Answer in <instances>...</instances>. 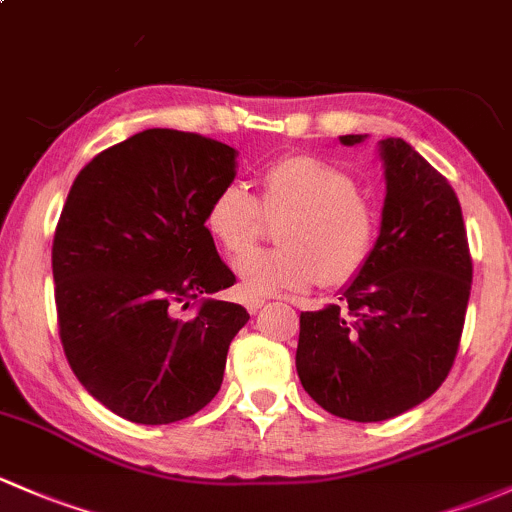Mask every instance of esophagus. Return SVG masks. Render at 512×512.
<instances>
[{"instance_id":"34e87169","label":"esophagus","mask_w":512,"mask_h":512,"mask_svg":"<svg viewBox=\"0 0 512 512\" xmlns=\"http://www.w3.org/2000/svg\"><path fill=\"white\" fill-rule=\"evenodd\" d=\"M245 306H247V311H250V314H257V311L265 306V299H247Z\"/></svg>"}]
</instances>
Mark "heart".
I'll return each mask as SVG.
<instances>
[{"label":"heart","mask_w":512,"mask_h":512,"mask_svg":"<svg viewBox=\"0 0 512 512\" xmlns=\"http://www.w3.org/2000/svg\"><path fill=\"white\" fill-rule=\"evenodd\" d=\"M260 206L284 215L282 247L257 250L235 265L247 294H277L346 284L368 265L378 240V213L358 193L343 166L319 157H284L260 174V203L240 184L215 191L206 208V233L225 255L238 257L260 235Z\"/></svg>","instance_id":"1"}]
</instances>
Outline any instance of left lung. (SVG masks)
Listing matches in <instances>:
<instances>
[{
  "label": "left lung",
  "instance_id": "obj_1",
  "mask_svg": "<svg viewBox=\"0 0 512 512\" xmlns=\"http://www.w3.org/2000/svg\"><path fill=\"white\" fill-rule=\"evenodd\" d=\"M338 139L355 147L368 134ZM378 157L385 203L373 255L338 304L299 316L301 385L353 422L392 419L439 390L459 351L473 274L449 181L405 139H380Z\"/></svg>",
  "mask_w": 512,
  "mask_h": 512
}]
</instances>
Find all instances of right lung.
I'll return each instance as SVG.
<instances>
[{
    "instance_id": "1",
    "label": "right lung",
    "mask_w": 512,
    "mask_h": 512,
    "mask_svg": "<svg viewBox=\"0 0 512 512\" xmlns=\"http://www.w3.org/2000/svg\"><path fill=\"white\" fill-rule=\"evenodd\" d=\"M238 152L179 129H144L105 149L78 179L53 238L61 343L75 378L137 424L191 417L218 395L250 314L206 299L235 284L206 233V208L233 184Z\"/></svg>"
}]
</instances>
